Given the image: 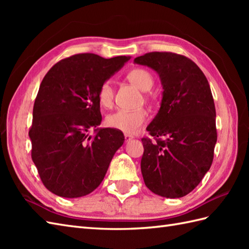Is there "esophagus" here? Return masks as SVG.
<instances>
[{
	"instance_id": "obj_1",
	"label": "esophagus",
	"mask_w": 249,
	"mask_h": 249,
	"mask_svg": "<svg viewBox=\"0 0 249 249\" xmlns=\"http://www.w3.org/2000/svg\"><path fill=\"white\" fill-rule=\"evenodd\" d=\"M124 137H125V141L126 142H128V141H130L131 139H133V137L129 136V135H124Z\"/></svg>"
}]
</instances>
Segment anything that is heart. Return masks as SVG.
<instances>
[{
  "mask_svg": "<svg viewBox=\"0 0 249 249\" xmlns=\"http://www.w3.org/2000/svg\"><path fill=\"white\" fill-rule=\"evenodd\" d=\"M127 80L133 83L135 87L138 88L141 91H149L154 83L152 73L144 70V68H135L130 71L127 76ZM98 100L99 104L105 108H110L113 104L114 91L111 81L107 80L102 83L98 89ZM147 119V112L144 109H137L133 111L127 110H119L116 112L107 116L106 123L109 127L120 130L122 133L133 135L138 133L142 125L145 123Z\"/></svg>",
  "mask_w": 249,
  "mask_h": 249,
  "instance_id": "1",
  "label": "heart"
}]
</instances>
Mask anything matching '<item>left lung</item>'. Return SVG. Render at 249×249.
Here are the masks:
<instances>
[{
    "label": "left lung",
    "mask_w": 249,
    "mask_h": 249,
    "mask_svg": "<svg viewBox=\"0 0 249 249\" xmlns=\"http://www.w3.org/2000/svg\"><path fill=\"white\" fill-rule=\"evenodd\" d=\"M134 63L155 71L162 87L160 108L146 127L156 142L142 139V177L158 196L184 197L210 170L217 141L208 79L192 60L171 52H150Z\"/></svg>",
    "instance_id": "1"
}]
</instances>
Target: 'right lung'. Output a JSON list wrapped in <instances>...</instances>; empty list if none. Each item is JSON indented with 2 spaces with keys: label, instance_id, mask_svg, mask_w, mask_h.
I'll list each match as a JSON object with an SVG mask.
<instances>
[{
  "label": "right lung",
  "instance_id": "add662e5",
  "mask_svg": "<svg viewBox=\"0 0 249 249\" xmlns=\"http://www.w3.org/2000/svg\"><path fill=\"white\" fill-rule=\"evenodd\" d=\"M129 59L76 54L57 62L41 81L29 136L41 182L54 195L79 198L92 193L123 145L122 131L97 128L102 122L97 95L102 83Z\"/></svg>",
  "mask_w": 249,
  "mask_h": 249
}]
</instances>
